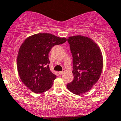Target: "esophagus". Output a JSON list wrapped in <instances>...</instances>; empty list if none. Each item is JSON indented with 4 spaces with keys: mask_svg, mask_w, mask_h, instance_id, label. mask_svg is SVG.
I'll return each instance as SVG.
<instances>
[{
    "mask_svg": "<svg viewBox=\"0 0 121 121\" xmlns=\"http://www.w3.org/2000/svg\"><path fill=\"white\" fill-rule=\"evenodd\" d=\"M64 73V71H59L58 72V74H59L60 75H62V74H63Z\"/></svg>",
    "mask_w": 121,
    "mask_h": 121,
    "instance_id": "1",
    "label": "esophagus"
}]
</instances>
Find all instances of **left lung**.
<instances>
[{
	"label": "left lung",
	"mask_w": 121,
	"mask_h": 121,
	"mask_svg": "<svg viewBox=\"0 0 121 121\" xmlns=\"http://www.w3.org/2000/svg\"><path fill=\"white\" fill-rule=\"evenodd\" d=\"M73 56L74 80L67 85L68 90L76 95L90 91L98 81L103 68V57L94 40L82 36L67 39Z\"/></svg>",
	"instance_id": "obj_1"
}]
</instances>
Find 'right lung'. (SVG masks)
Segmentation results:
<instances>
[{"label": "right lung", "mask_w": 121, "mask_h": 121, "mask_svg": "<svg viewBox=\"0 0 121 121\" xmlns=\"http://www.w3.org/2000/svg\"><path fill=\"white\" fill-rule=\"evenodd\" d=\"M66 41L65 37L42 33L23 41L18 52L17 67L22 81L32 92L40 94L52 87L57 76L50 69L48 53L54 46Z\"/></svg>", "instance_id": "obj_1"}]
</instances>
